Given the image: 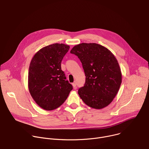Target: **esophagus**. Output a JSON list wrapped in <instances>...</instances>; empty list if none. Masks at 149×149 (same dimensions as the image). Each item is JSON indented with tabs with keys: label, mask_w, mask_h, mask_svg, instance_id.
<instances>
[{
	"label": "esophagus",
	"mask_w": 149,
	"mask_h": 149,
	"mask_svg": "<svg viewBox=\"0 0 149 149\" xmlns=\"http://www.w3.org/2000/svg\"><path fill=\"white\" fill-rule=\"evenodd\" d=\"M72 86H73L74 88H75V87H76V86H77L76 82H73V83L72 84Z\"/></svg>",
	"instance_id": "esophagus-1"
}]
</instances>
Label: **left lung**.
<instances>
[{
  "label": "left lung",
  "mask_w": 149,
  "mask_h": 149,
  "mask_svg": "<svg viewBox=\"0 0 149 149\" xmlns=\"http://www.w3.org/2000/svg\"><path fill=\"white\" fill-rule=\"evenodd\" d=\"M70 52L81 61L86 74L84 87L78 94L84 102L95 109L109 105L117 95L121 84V72L111 52L95 43L75 45Z\"/></svg>",
  "instance_id": "left-lung-1"
}]
</instances>
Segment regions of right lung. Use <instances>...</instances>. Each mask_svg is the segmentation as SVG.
I'll use <instances>...</instances> for the list:
<instances>
[{
    "label": "right lung",
    "instance_id": "right-lung-1",
    "mask_svg": "<svg viewBox=\"0 0 149 149\" xmlns=\"http://www.w3.org/2000/svg\"><path fill=\"white\" fill-rule=\"evenodd\" d=\"M69 49V45L54 44L40 49L31 60L28 72L29 93L44 110L59 107L72 90L61 70V61Z\"/></svg>",
    "mask_w": 149,
    "mask_h": 149
}]
</instances>
